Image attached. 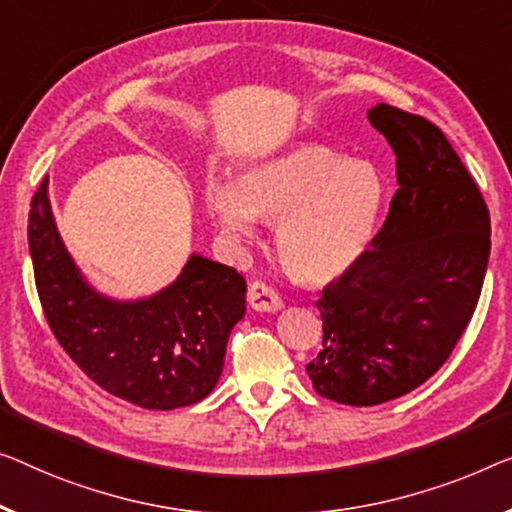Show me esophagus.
Returning a JSON list of instances; mask_svg holds the SVG:
<instances>
[{
  "label": "esophagus",
  "mask_w": 512,
  "mask_h": 512,
  "mask_svg": "<svg viewBox=\"0 0 512 512\" xmlns=\"http://www.w3.org/2000/svg\"><path fill=\"white\" fill-rule=\"evenodd\" d=\"M248 303L253 305L257 312H278L282 310V299L276 289L266 285L262 280L250 282L248 287Z\"/></svg>",
  "instance_id": "1"
}]
</instances>
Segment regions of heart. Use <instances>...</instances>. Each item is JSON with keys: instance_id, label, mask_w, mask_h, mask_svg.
I'll list each match as a JSON object with an SVG mask.
<instances>
[{"instance_id": "1", "label": "heart", "mask_w": 512, "mask_h": 512, "mask_svg": "<svg viewBox=\"0 0 512 512\" xmlns=\"http://www.w3.org/2000/svg\"><path fill=\"white\" fill-rule=\"evenodd\" d=\"M207 207L232 239H253L255 220L278 223L276 250L289 276L324 285L352 271L375 241L388 181L370 160L319 142L259 158L239 179L211 177Z\"/></svg>"}]
</instances>
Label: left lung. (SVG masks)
<instances>
[{
    "label": "left lung",
    "instance_id": "1",
    "mask_svg": "<svg viewBox=\"0 0 512 512\" xmlns=\"http://www.w3.org/2000/svg\"><path fill=\"white\" fill-rule=\"evenodd\" d=\"M368 121L395 151L398 193L352 271L324 287L315 391L352 407L407 395L451 356L490 259V211L432 121L377 103Z\"/></svg>",
    "mask_w": 512,
    "mask_h": 512
}]
</instances>
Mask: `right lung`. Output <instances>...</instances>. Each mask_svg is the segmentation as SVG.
Here are the masks:
<instances>
[{"label":"right lung","instance_id":"add662e5","mask_svg":"<svg viewBox=\"0 0 512 512\" xmlns=\"http://www.w3.org/2000/svg\"><path fill=\"white\" fill-rule=\"evenodd\" d=\"M27 236L45 319L91 381L156 411L188 407L216 388L227 338L246 315L241 273L193 253L156 294L135 301L101 294L61 241L48 177L32 200Z\"/></svg>","mask_w":512,"mask_h":512}]
</instances>
